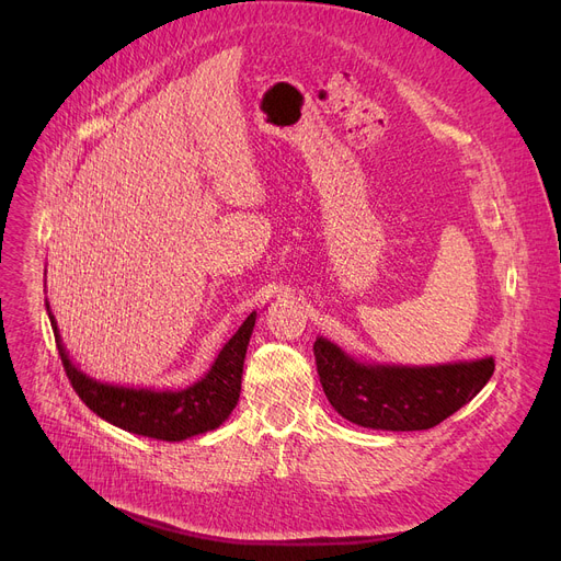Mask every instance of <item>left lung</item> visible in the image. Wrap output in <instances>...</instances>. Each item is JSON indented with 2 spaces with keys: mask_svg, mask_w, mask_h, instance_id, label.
<instances>
[{
  "mask_svg": "<svg viewBox=\"0 0 561 561\" xmlns=\"http://www.w3.org/2000/svg\"><path fill=\"white\" fill-rule=\"evenodd\" d=\"M322 391L339 414L362 427L430 430L473 400L493 375V357L438 366L373 364L347 355L336 343H313Z\"/></svg>",
  "mask_w": 561,
  "mask_h": 561,
  "instance_id": "left-lung-1",
  "label": "left lung"
}]
</instances>
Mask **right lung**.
Here are the masks:
<instances>
[{"label": "right lung", "mask_w": 561, "mask_h": 561, "mask_svg": "<svg viewBox=\"0 0 561 561\" xmlns=\"http://www.w3.org/2000/svg\"><path fill=\"white\" fill-rule=\"evenodd\" d=\"M49 322L54 330L58 355H61L66 375L77 396L85 407L95 411L106 423L125 432L159 438V440H184L204 432L220 427L233 411L241 396V377L248 343L256 322L252 311L218 352L216 362L204 377L193 381L186 389H134L108 385L77 368L64 345L61 332L45 300Z\"/></svg>", "instance_id": "add662e5"}]
</instances>
